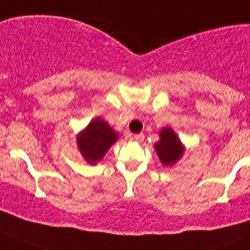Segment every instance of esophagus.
<instances>
[{
	"label": "esophagus",
	"mask_w": 250,
	"mask_h": 250,
	"mask_svg": "<svg viewBox=\"0 0 250 250\" xmlns=\"http://www.w3.org/2000/svg\"><path fill=\"white\" fill-rule=\"evenodd\" d=\"M144 139H145L144 134H137V135H135V136H134V140H135V141H137V142H142V141H144Z\"/></svg>",
	"instance_id": "1"
}]
</instances>
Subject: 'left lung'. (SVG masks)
<instances>
[{"mask_svg":"<svg viewBox=\"0 0 250 250\" xmlns=\"http://www.w3.org/2000/svg\"><path fill=\"white\" fill-rule=\"evenodd\" d=\"M159 161L165 166H173L184 153V146L170 127H165L159 132V141L154 145Z\"/></svg>","mask_w":250,"mask_h":250,"instance_id":"8db88e82","label":"left lung"}]
</instances>
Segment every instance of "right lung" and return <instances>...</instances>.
Returning <instances> with one entry per match:
<instances>
[{
    "mask_svg": "<svg viewBox=\"0 0 250 250\" xmlns=\"http://www.w3.org/2000/svg\"><path fill=\"white\" fill-rule=\"evenodd\" d=\"M118 137L119 135L111 129L108 123L103 119L96 118L77 135V146L83 158L89 165H96L105 156Z\"/></svg>",
    "mask_w": 250,
    "mask_h": 250,
    "instance_id": "1",
    "label": "right lung"
}]
</instances>
